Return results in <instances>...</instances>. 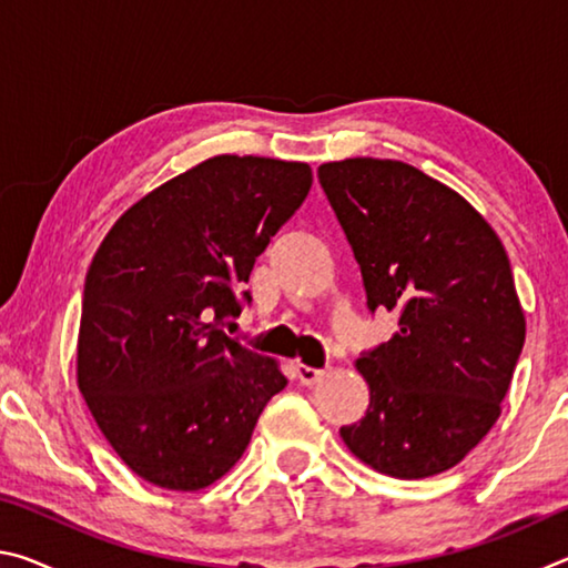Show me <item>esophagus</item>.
<instances>
[{
    "instance_id": "obj_1",
    "label": "esophagus",
    "mask_w": 568,
    "mask_h": 568,
    "mask_svg": "<svg viewBox=\"0 0 568 568\" xmlns=\"http://www.w3.org/2000/svg\"><path fill=\"white\" fill-rule=\"evenodd\" d=\"M295 373H297V381H301L303 386H313V383H318L325 376L323 368H311V365H303V363L295 365Z\"/></svg>"
}]
</instances>
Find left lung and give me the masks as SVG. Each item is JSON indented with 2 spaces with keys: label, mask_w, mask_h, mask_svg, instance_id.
I'll return each instance as SVG.
<instances>
[{
  "label": "left lung",
  "mask_w": 568,
  "mask_h": 568,
  "mask_svg": "<svg viewBox=\"0 0 568 568\" xmlns=\"http://www.w3.org/2000/svg\"><path fill=\"white\" fill-rule=\"evenodd\" d=\"M318 180L368 311L398 313V333L355 361L371 403L341 436L386 476L444 474L491 430L524 348L506 250L458 192L406 162H325Z\"/></svg>",
  "instance_id": "8db88e82"
}]
</instances>
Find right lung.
<instances>
[{
	"label": "right lung",
	"instance_id": "obj_1",
	"mask_svg": "<svg viewBox=\"0 0 568 568\" xmlns=\"http://www.w3.org/2000/svg\"><path fill=\"white\" fill-rule=\"evenodd\" d=\"M313 185L305 162L217 155L134 203L84 281L77 383L140 478L200 491L237 464L277 363L223 331L255 257Z\"/></svg>",
	"mask_w": 568,
	"mask_h": 568
}]
</instances>
